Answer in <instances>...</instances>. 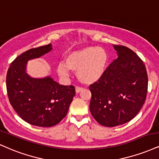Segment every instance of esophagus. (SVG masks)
<instances>
[{
	"label": "esophagus",
	"mask_w": 159,
	"mask_h": 159,
	"mask_svg": "<svg viewBox=\"0 0 159 159\" xmlns=\"http://www.w3.org/2000/svg\"><path fill=\"white\" fill-rule=\"evenodd\" d=\"M75 90H76V93H80V92H81L82 91H83V89L82 87H80V86H76Z\"/></svg>",
	"instance_id": "obj_1"
}]
</instances>
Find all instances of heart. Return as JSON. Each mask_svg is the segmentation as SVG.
Instances as JSON below:
<instances>
[{
    "instance_id": "b5f03b06",
    "label": "heart",
    "mask_w": 159,
    "mask_h": 159,
    "mask_svg": "<svg viewBox=\"0 0 159 159\" xmlns=\"http://www.w3.org/2000/svg\"><path fill=\"white\" fill-rule=\"evenodd\" d=\"M108 55L104 48L86 46L69 53L65 58V63L60 62L57 71L61 76H68L69 70L76 72L80 82L91 84L97 81L106 69Z\"/></svg>"
}]
</instances>
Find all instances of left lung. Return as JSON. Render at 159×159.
<instances>
[{"label":"left lung","mask_w":159,"mask_h":159,"mask_svg":"<svg viewBox=\"0 0 159 159\" xmlns=\"http://www.w3.org/2000/svg\"><path fill=\"white\" fill-rule=\"evenodd\" d=\"M118 57L89 86L90 111L105 127L125 124L136 116L145 101L148 77L144 62L134 51L113 45Z\"/></svg>","instance_id":"8db88e82"}]
</instances>
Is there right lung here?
I'll list each match as a JSON object with an SVG mask.
<instances>
[{
	"mask_svg": "<svg viewBox=\"0 0 159 159\" xmlns=\"http://www.w3.org/2000/svg\"><path fill=\"white\" fill-rule=\"evenodd\" d=\"M52 49V45L31 48L11 63L7 74L9 102L19 116L35 126L49 127L58 124L67 114L75 95L73 85H62L50 76L30 77L25 72L27 61Z\"/></svg>",
	"mask_w": 159,
	"mask_h": 159,
	"instance_id": "1",
	"label": "right lung"
}]
</instances>
